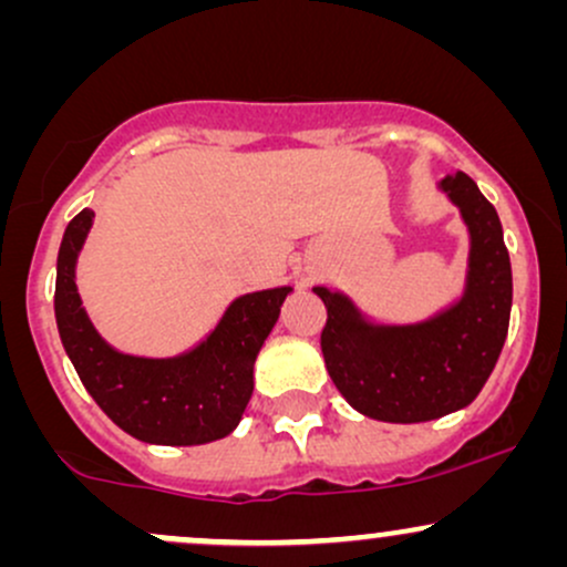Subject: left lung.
<instances>
[{
	"instance_id": "obj_1",
	"label": "left lung",
	"mask_w": 567,
	"mask_h": 567,
	"mask_svg": "<svg viewBox=\"0 0 567 567\" xmlns=\"http://www.w3.org/2000/svg\"><path fill=\"white\" fill-rule=\"evenodd\" d=\"M470 234L461 290L426 320L368 315L347 290L315 288L328 306L322 354L357 413L386 424H424L472 405L496 368L512 315V264L496 207L466 173L437 181Z\"/></svg>"
}]
</instances>
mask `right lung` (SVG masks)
<instances>
[{"label":"right lung","instance_id":"right-lung-1","mask_svg":"<svg viewBox=\"0 0 567 567\" xmlns=\"http://www.w3.org/2000/svg\"><path fill=\"white\" fill-rule=\"evenodd\" d=\"M95 213L66 226L58 250L55 322L71 365L97 408L148 445H205L237 429L252 394V368L292 288L237 296L216 328L173 357L127 354L95 330L76 290V261Z\"/></svg>","mask_w":567,"mask_h":567}]
</instances>
